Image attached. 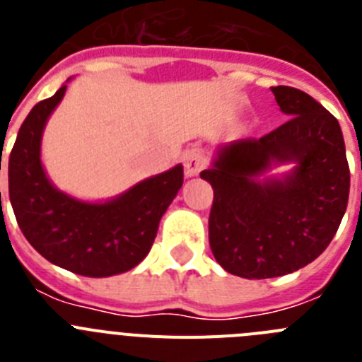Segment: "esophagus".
Masks as SVG:
<instances>
[{
    "label": "esophagus",
    "instance_id": "obj_1",
    "mask_svg": "<svg viewBox=\"0 0 362 362\" xmlns=\"http://www.w3.org/2000/svg\"><path fill=\"white\" fill-rule=\"evenodd\" d=\"M183 165H185V172L187 175H197L206 165V159H204L203 152L201 150H190V152L185 153L183 158Z\"/></svg>",
    "mask_w": 362,
    "mask_h": 362
}]
</instances>
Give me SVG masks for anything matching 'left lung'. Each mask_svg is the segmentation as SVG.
Wrapping results in <instances>:
<instances>
[{
	"mask_svg": "<svg viewBox=\"0 0 362 362\" xmlns=\"http://www.w3.org/2000/svg\"><path fill=\"white\" fill-rule=\"evenodd\" d=\"M290 119L259 139L223 146L201 177L214 188L210 248L233 276L268 279L292 274L330 245L350 194L344 139L337 119L306 92L272 86ZM272 160H296L281 182L259 184Z\"/></svg>",
	"mask_w": 362,
	"mask_h": 362,
	"instance_id": "obj_1",
	"label": "left lung"
}]
</instances>
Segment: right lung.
<instances>
[{"mask_svg": "<svg viewBox=\"0 0 362 362\" xmlns=\"http://www.w3.org/2000/svg\"><path fill=\"white\" fill-rule=\"evenodd\" d=\"M66 85L32 108L8 158V197L19 228L47 261L86 277H108L139 264L159 221L183 185V166L136 185L103 204L81 203L50 185L40 161L41 132Z\"/></svg>", "mask_w": 362, "mask_h": 362, "instance_id": "add662e5", "label": "right lung"}]
</instances>
